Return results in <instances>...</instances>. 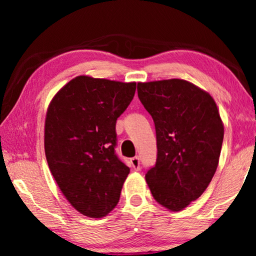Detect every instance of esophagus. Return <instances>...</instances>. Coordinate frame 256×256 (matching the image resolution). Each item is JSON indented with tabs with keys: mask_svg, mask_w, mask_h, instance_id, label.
<instances>
[{
	"mask_svg": "<svg viewBox=\"0 0 256 256\" xmlns=\"http://www.w3.org/2000/svg\"><path fill=\"white\" fill-rule=\"evenodd\" d=\"M131 164L136 170H140V158H138V157L131 158Z\"/></svg>",
	"mask_w": 256,
	"mask_h": 256,
	"instance_id": "obj_1",
	"label": "esophagus"
}]
</instances>
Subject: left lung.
<instances>
[{
  "mask_svg": "<svg viewBox=\"0 0 256 256\" xmlns=\"http://www.w3.org/2000/svg\"><path fill=\"white\" fill-rule=\"evenodd\" d=\"M138 96L154 122L157 160L146 180L154 200L180 211L202 196L214 177L224 125L209 94L188 81L138 84Z\"/></svg>",
  "mask_w": 256,
  "mask_h": 256,
  "instance_id": "1",
  "label": "left lung"
}]
</instances>
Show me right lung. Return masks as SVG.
<instances>
[{
    "label": "right lung",
    "mask_w": 256,
    "mask_h": 256,
    "mask_svg": "<svg viewBox=\"0 0 256 256\" xmlns=\"http://www.w3.org/2000/svg\"><path fill=\"white\" fill-rule=\"evenodd\" d=\"M136 84L80 76L55 94L45 120L52 175L80 214L102 218L114 209L130 168L115 152L116 120Z\"/></svg>",
    "instance_id": "1"
}]
</instances>
